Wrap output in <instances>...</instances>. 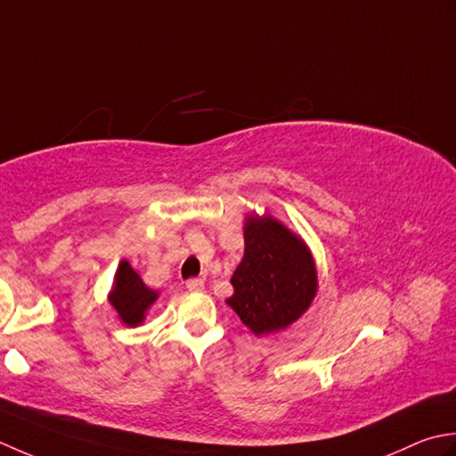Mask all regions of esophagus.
<instances>
[{
  "instance_id": "1",
  "label": "esophagus",
  "mask_w": 456,
  "mask_h": 456,
  "mask_svg": "<svg viewBox=\"0 0 456 456\" xmlns=\"http://www.w3.org/2000/svg\"><path fill=\"white\" fill-rule=\"evenodd\" d=\"M187 289L189 291H202L204 289V280H200V277H191V280L187 281Z\"/></svg>"
}]
</instances>
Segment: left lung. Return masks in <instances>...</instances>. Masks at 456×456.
<instances>
[{
    "instance_id": "obj_1",
    "label": "left lung",
    "mask_w": 456,
    "mask_h": 456,
    "mask_svg": "<svg viewBox=\"0 0 456 456\" xmlns=\"http://www.w3.org/2000/svg\"><path fill=\"white\" fill-rule=\"evenodd\" d=\"M244 257L232 275L226 301L256 334H269L297 321L317 293L311 252L273 218H248Z\"/></svg>"
}]
</instances>
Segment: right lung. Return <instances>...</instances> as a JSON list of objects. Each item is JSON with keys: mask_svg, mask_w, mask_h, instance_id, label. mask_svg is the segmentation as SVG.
<instances>
[{"mask_svg": "<svg viewBox=\"0 0 456 456\" xmlns=\"http://www.w3.org/2000/svg\"><path fill=\"white\" fill-rule=\"evenodd\" d=\"M157 299V293L147 289L142 277H139L127 262L119 264L116 273L114 291L110 295V303L119 313V317L129 327H135L143 321L145 311Z\"/></svg>", "mask_w": 456, "mask_h": 456, "instance_id": "obj_1", "label": "right lung"}]
</instances>
